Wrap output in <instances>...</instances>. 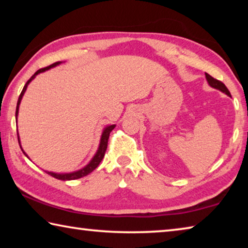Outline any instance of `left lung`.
Segmentation results:
<instances>
[{"label":"left lung","mask_w":248,"mask_h":248,"mask_svg":"<svg viewBox=\"0 0 248 248\" xmlns=\"http://www.w3.org/2000/svg\"><path fill=\"white\" fill-rule=\"evenodd\" d=\"M205 78H207V82H208L209 85L211 86V87H213V89L219 90V91L222 92V93H224V94H226L228 96H231L230 92L228 90V87H226L223 83L220 82V81H217V79H216V78H213L211 75H209L208 73H205Z\"/></svg>","instance_id":"1"}]
</instances>
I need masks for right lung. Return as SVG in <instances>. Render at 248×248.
Returning a JSON list of instances; mask_svg holds the SVG:
<instances>
[{
	"label": "right lung",
	"instance_id": "right-lung-1",
	"mask_svg": "<svg viewBox=\"0 0 248 248\" xmlns=\"http://www.w3.org/2000/svg\"><path fill=\"white\" fill-rule=\"evenodd\" d=\"M61 63H62V62L59 61V62H56V63H53L51 65L47 66V68L40 69V70L37 71V72L33 74L31 78L28 79L27 83L25 84L24 89L22 91V93H20L19 97H18V100H17V106H16V114H15L16 119H17V116H18V110H19L20 102H22V98H23V96L25 94V92H26V90H27V86L29 85V83H31L32 79L35 78L39 73H43V72H45V71H48V70L52 69V68H54V66H57V65L61 64ZM115 127H116V124H110V125H107V127L104 128L103 132H102V137H100V141H99V145H98L97 151H96V153L94 154V156L92 157V159L89 162V164L84 166L83 169L78 170H75V171H71V173H54V171H49V170H45V171L47 174H49L50 176H52V177L57 178V179H61V180H74V179H78V178H81V177H84V176L89 175L90 173H92V171H93L96 169V167L99 165V163L102 162V159H103L104 155H105V152H106V149H107L109 134H110V132L112 131V129H114ZM17 137H18V143H19L20 149H22L23 153L28 157V155L25 153V151L23 150L22 145H20V139H19V136H18V131H17Z\"/></svg>",
	"mask_w": 248,
	"mask_h": 248
}]
</instances>
